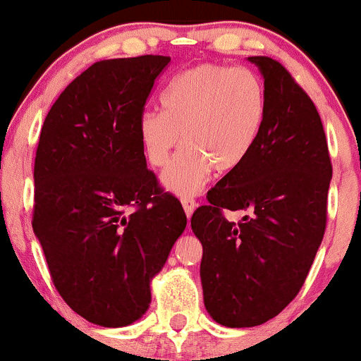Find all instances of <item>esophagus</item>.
Listing matches in <instances>:
<instances>
[{
    "label": "esophagus",
    "instance_id": "1",
    "mask_svg": "<svg viewBox=\"0 0 361 361\" xmlns=\"http://www.w3.org/2000/svg\"><path fill=\"white\" fill-rule=\"evenodd\" d=\"M182 207H184V212H185V216H188V219H189V217L192 216V212H195L196 202H195V200H191V198H182Z\"/></svg>",
    "mask_w": 361,
    "mask_h": 361
}]
</instances>
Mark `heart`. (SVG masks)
I'll use <instances>...</instances> for the list:
<instances>
[{
    "label": "heart",
    "mask_w": 361,
    "mask_h": 361,
    "mask_svg": "<svg viewBox=\"0 0 361 361\" xmlns=\"http://www.w3.org/2000/svg\"><path fill=\"white\" fill-rule=\"evenodd\" d=\"M163 110H145L138 119L142 149L152 166H165L180 144L184 149L163 172L172 195L189 198L205 188L212 172L240 169L262 135L267 91L247 68L200 64L176 75L161 94Z\"/></svg>",
    "instance_id": "obj_1"
}]
</instances>
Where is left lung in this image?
Wrapping results in <instances>:
<instances>
[{"label":"left lung","instance_id":"obj_1","mask_svg":"<svg viewBox=\"0 0 361 361\" xmlns=\"http://www.w3.org/2000/svg\"><path fill=\"white\" fill-rule=\"evenodd\" d=\"M267 117L247 161L226 173L191 217L202 242L203 302L216 323L249 328L276 317L305 283L326 226L331 180L323 123L277 61L255 56ZM223 209H240L238 224Z\"/></svg>","mask_w":361,"mask_h":361}]
</instances>
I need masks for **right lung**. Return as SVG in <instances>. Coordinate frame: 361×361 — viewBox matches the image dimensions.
<instances>
[{
  "label": "right lung",
  "mask_w": 361,
  "mask_h": 361,
  "mask_svg": "<svg viewBox=\"0 0 361 361\" xmlns=\"http://www.w3.org/2000/svg\"><path fill=\"white\" fill-rule=\"evenodd\" d=\"M169 63H94L61 92L42 128L33 231L63 300L99 326H128L147 312L152 279L188 223L147 170L138 137L145 99Z\"/></svg>",
  "instance_id": "1"
}]
</instances>
